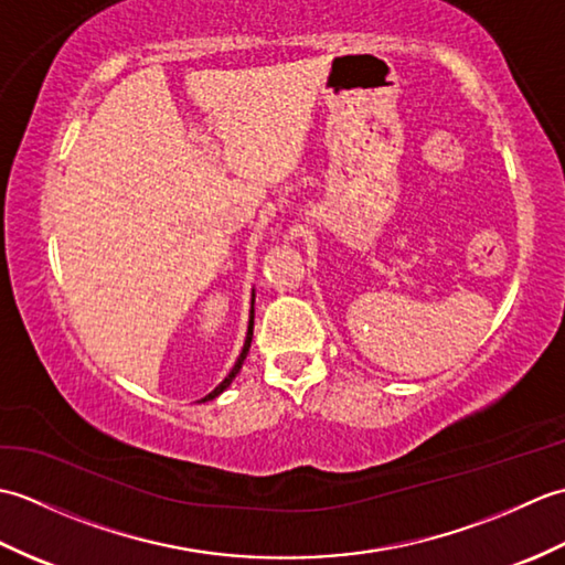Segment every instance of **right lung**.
Returning <instances> with one entry per match:
<instances>
[{
    "mask_svg": "<svg viewBox=\"0 0 565 565\" xmlns=\"http://www.w3.org/2000/svg\"><path fill=\"white\" fill-rule=\"evenodd\" d=\"M252 313H255V310H252ZM252 322H255V316H249V328H247V340H245V347H243V352H239V356H237V362H235V366H233V371H231V374H227L225 376V381L221 383V386H215L209 395H206V398H201V401H213L215 398V395H221L227 386H231V383H233V379L237 376V371H239V366H243V362H245V356H247V352H249V344H252Z\"/></svg>",
    "mask_w": 565,
    "mask_h": 565,
    "instance_id": "obj_1",
    "label": "right lung"
}]
</instances>
